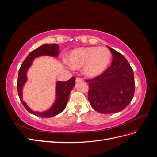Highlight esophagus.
<instances>
[{
    "mask_svg": "<svg viewBox=\"0 0 157 157\" xmlns=\"http://www.w3.org/2000/svg\"><path fill=\"white\" fill-rule=\"evenodd\" d=\"M83 78H81V77H77L76 78V82H82L83 81Z\"/></svg>",
    "mask_w": 157,
    "mask_h": 157,
    "instance_id": "obj_1",
    "label": "esophagus"
}]
</instances>
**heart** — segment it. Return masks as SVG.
I'll return each instance as SVG.
<instances>
[{
    "label": "heart",
    "instance_id": "heart-1",
    "mask_svg": "<svg viewBox=\"0 0 157 157\" xmlns=\"http://www.w3.org/2000/svg\"><path fill=\"white\" fill-rule=\"evenodd\" d=\"M110 59V52L105 47H81L70 52L67 61L73 68L84 67V73L94 77L106 69Z\"/></svg>",
    "mask_w": 157,
    "mask_h": 157
}]
</instances>
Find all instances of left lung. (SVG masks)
Here are the masks:
<instances>
[{
	"instance_id": "left-lung-1",
	"label": "left lung",
	"mask_w": 157,
	"mask_h": 157,
	"mask_svg": "<svg viewBox=\"0 0 157 157\" xmlns=\"http://www.w3.org/2000/svg\"><path fill=\"white\" fill-rule=\"evenodd\" d=\"M113 56L111 65L103 73L88 82V98L96 111L105 114L124 109L134 96L135 82L133 69L125 57L108 46Z\"/></svg>"
}]
</instances>
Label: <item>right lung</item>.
<instances>
[{"instance_id":"1","label":"right lung","mask_w":157,"mask_h":157,"mask_svg":"<svg viewBox=\"0 0 157 157\" xmlns=\"http://www.w3.org/2000/svg\"><path fill=\"white\" fill-rule=\"evenodd\" d=\"M58 48L59 46L57 44H52L51 45L44 44L40 46L38 48L30 52L29 54L27 56L25 59L23 61V62L20 68V70H19L17 83V88L19 98H20V99L21 103L23 104V105L27 109V111L33 114V115H36L37 117L50 118L58 115V114L62 112L65 109L66 105H67L70 92L75 85V77H71L69 80H67V81L57 82L56 101L54 103V105L52 107L50 110H48L47 111H44L42 113L33 111L31 109L28 107V106L26 105V103L22 100L21 90L23 84L25 82L27 79L26 72L28 68H29L30 67V65H31L33 59L40 56H58L59 52Z\"/></svg>"}]
</instances>
